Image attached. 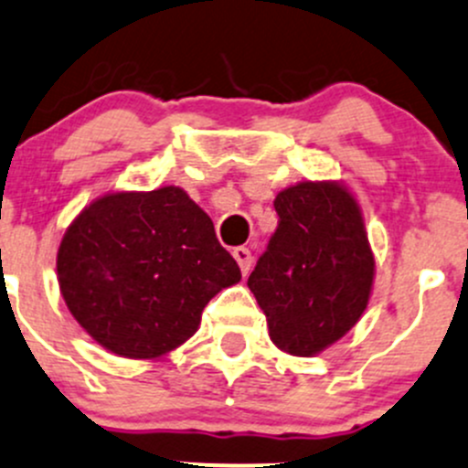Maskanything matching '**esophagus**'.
<instances>
[{
	"instance_id": "esophagus-1",
	"label": "esophagus",
	"mask_w": 468,
	"mask_h": 468,
	"mask_svg": "<svg viewBox=\"0 0 468 468\" xmlns=\"http://www.w3.org/2000/svg\"><path fill=\"white\" fill-rule=\"evenodd\" d=\"M233 258L238 260L239 264V271L247 275L250 271V262H253V258H250V250L247 247H238L233 249Z\"/></svg>"
}]
</instances>
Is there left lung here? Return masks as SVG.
<instances>
[{"label": "left lung", "mask_w": 468, "mask_h": 468, "mask_svg": "<svg viewBox=\"0 0 468 468\" xmlns=\"http://www.w3.org/2000/svg\"><path fill=\"white\" fill-rule=\"evenodd\" d=\"M278 229L249 289L282 352L314 356L366 312L375 255L356 199L336 181H303L273 201Z\"/></svg>", "instance_id": "1"}]
</instances>
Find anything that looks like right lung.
<instances>
[{
	"mask_svg": "<svg viewBox=\"0 0 468 468\" xmlns=\"http://www.w3.org/2000/svg\"><path fill=\"white\" fill-rule=\"evenodd\" d=\"M239 280L213 221L176 186L101 197L58 249L69 312L93 341L127 358L179 347L199 329L208 300Z\"/></svg>",
	"mask_w": 468,
	"mask_h": 468,
	"instance_id": "add662e5",
	"label": "right lung"
}]
</instances>
